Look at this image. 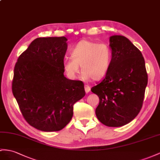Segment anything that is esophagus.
Wrapping results in <instances>:
<instances>
[{
	"instance_id": "esophagus-1",
	"label": "esophagus",
	"mask_w": 160,
	"mask_h": 160,
	"mask_svg": "<svg viewBox=\"0 0 160 160\" xmlns=\"http://www.w3.org/2000/svg\"><path fill=\"white\" fill-rule=\"evenodd\" d=\"M84 89H85V92L88 93L90 91H91V87H90L88 85L86 84V85H84Z\"/></svg>"
}]
</instances>
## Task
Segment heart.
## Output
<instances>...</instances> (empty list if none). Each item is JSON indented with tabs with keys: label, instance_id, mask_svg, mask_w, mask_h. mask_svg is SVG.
I'll return each instance as SVG.
<instances>
[{
	"label": "heart",
	"instance_id": "heart-1",
	"mask_svg": "<svg viewBox=\"0 0 160 160\" xmlns=\"http://www.w3.org/2000/svg\"><path fill=\"white\" fill-rule=\"evenodd\" d=\"M112 59V51L109 44L83 39L73 48L72 58L64 59L63 69L69 78L75 79L81 66L84 79L98 80L107 74Z\"/></svg>",
	"mask_w": 160,
	"mask_h": 160
}]
</instances>
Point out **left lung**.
I'll use <instances>...</instances> for the list:
<instances>
[{
  "label": "left lung",
  "mask_w": 160,
  "mask_h": 160,
  "mask_svg": "<svg viewBox=\"0 0 160 160\" xmlns=\"http://www.w3.org/2000/svg\"><path fill=\"white\" fill-rule=\"evenodd\" d=\"M111 65L104 79L92 87L99 103L96 116L102 124L119 127L128 124L140 112L148 76L144 57L124 36L109 38Z\"/></svg>",
  "instance_id": "8db88e82"
}]
</instances>
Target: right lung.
<instances>
[{
	"label": "right lung",
	"mask_w": 160,
	"mask_h": 160,
	"mask_svg": "<svg viewBox=\"0 0 160 160\" xmlns=\"http://www.w3.org/2000/svg\"><path fill=\"white\" fill-rule=\"evenodd\" d=\"M67 38H38L14 68L12 91L24 119L34 128L53 132L72 120L73 106L85 95L84 83L63 75Z\"/></svg>",
	"instance_id": "right-lung-1"
}]
</instances>
